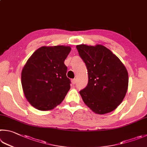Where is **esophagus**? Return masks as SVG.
<instances>
[{
    "mask_svg": "<svg viewBox=\"0 0 147 147\" xmlns=\"http://www.w3.org/2000/svg\"><path fill=\"white\" fill-rule=\"evenodd\" d=\"M71 82H72V84H73V85H74L76 83V78H74V79H73L71 80Z\"/></svg>",
    "mask_w": 147,
    "mask_h": 147,
    "instance_id": "34e87169",
    "label": "esophagus"
}]
</instances>
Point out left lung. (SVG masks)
I'll return each instance as SVG.
<instances>
[{
    "mask_svg": "<svg viewBox=\"0 0 147 147\" xmlns=\"http://www.w3.org/2000/svg\"><path fill=\"white\" fill-rule=\"evenodd\" d=\"M88 71L89 82L80 91L87 107L98 114L118 107L126 95L129 75L126 67L110 49L101 44L76 46Z\"/></svg>",
    "mask_w": 147,
    "mask_h": 147,
    "instance_id": "1",
    "label": "left lung"
}]
</instances>
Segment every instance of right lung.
<instances>
[{"instance_id": "obj_1", "label": "right lung", "mask_w": 147, "mask_h": 147, "mask_svg": "<svg viewBox=\"0 0 147 147\" xmlns=\"http://www.w3.org/2000/svg\"><path fill=\"white\" fill-rule=\"evenodd\" d=\"M71 50L68 46H42L26 62L21 83L26 98L34 108L52 110L65 98L71 81L64 61Z\"/></svg>"}]
</instances>
